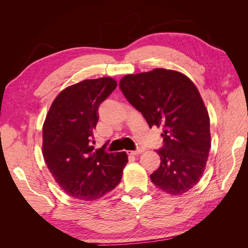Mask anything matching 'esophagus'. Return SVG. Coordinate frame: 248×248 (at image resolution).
<instances>
[{
  "label": "esophagus",
  "mask_w": 248,
  "mask_h": 248,
  "mask_svg": "<svg viewBox=\"0 0 248 248\" xmlns=\"http://www.w3.org/2000/svg\"><path fill=\"white\" fill-rule=\"evenodd\" d=\"M129 155H139L140 153H142V149H138V150H134V151H127Z\"/></svg>",
  "instance_id": "34e87169"
}]
</instances>
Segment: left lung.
Segmentation results:
<instances>
[{"mask_svg":"<svg viewBox=\"0 0 248 248\" xmlns=\"http://www.w3.org/2000/svg\"><path fill=\"white\" fill-rule=\"evenodd\" d=\"M126 99L150 128L161 127L160 166L150 175L162 191L180 196L196 186L206 168L211 137L208 110L198 88L183 73L156 68L120 80Z\"/></svg>","mask_w":248,"mask_h":248,"instance_id":"1","label":"left lung"}]
</instances>
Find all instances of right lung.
I'll use <instances>...</instances> for the list:
<instances>
[{"label": "right lung", "instance_id": "1", "mask_svg": "<svg viewBox=\"0 0 248 248\" xmlns=\"http://www.w3.org/2000/svg\"><path fill=\"white\" fill-rule=\"evenodd\" d=\"M117 87L111 78L85 79L64 89L48 110L42 128V153L59 186L70 197L95 201L120 183L125 152L95 150L93 130L98 108Z\"/></svg>", "mask_w": 248, "mask_h": 248}]
</instances>
